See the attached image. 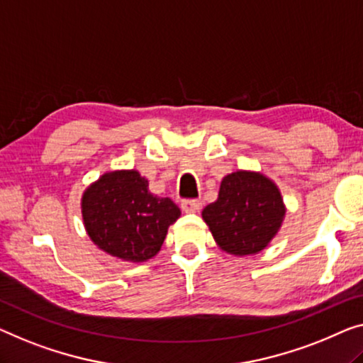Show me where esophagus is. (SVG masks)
<instances>
[{"label": "esophagus", "mask_w": 363, "mask_h": 363, "mask_svg": "<svg viewBox=\"0 0 363 363\" xmlns=\"http://www.w3.org/2000/svg\"><path fill=\"white\" fill-rule=\"evenodd\" d=\"M181 207L184 212H199L200 207H202V202L199 199H184L181 202Z\"/></svg>", "instance_id": "esophagus-1"}]
</instances>
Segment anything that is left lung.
<instances>
[{
	"label": "left lung",
	"instance_id": "8db88e82",
	"mask_svg": "<svg viewBox=\"0 0 363 363\" xmlns=\"http://www.w3.org/2000/svg\"><path fill=\"white\" fill-rule=\"evenodd\" d=\"M284 215V202L275 184L247 171L226 176L216 202L202 212L221 250L238 256L262 251L279 231Z\"/></svg>",
	"mask_w": 363,
	"mask_h": 363
}]
</instances>
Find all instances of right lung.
<instances>
[{"instance_id": "right-lung-1", "label": "right lung", "mask_w": 363, "mask_h": 363, "mask_svg": "<svg viewBox=\"0 0 363 363\" xmlns=\"http://www.w3.org/2000/svg\"><path fill=\"white\" fill-rule=\"evenodd\" d=\"M181 210L167 197L148 191L137 171L104 174L83 196L86 231L101 250L123 261L142 262L163 245L167 226Z\"/></svg>"}]
</instances>
